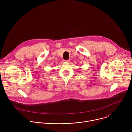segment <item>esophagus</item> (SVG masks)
I'll return each mask as SVG.
<instances>
[{"label":"esophagus","instance_id":"34e87169","mask_svg":"<svg viewBox=\"0 0 132 132\" xmlns=\"http://www.w3.org/2000/svg\"><path fill=\"white\" fill-rule=\"evenodd\" d=\"M65 61V62H67V63H68V62H70V60H66V61Z\"/></svg>","mask_w":132,"mask_h":132}]
</instances>
